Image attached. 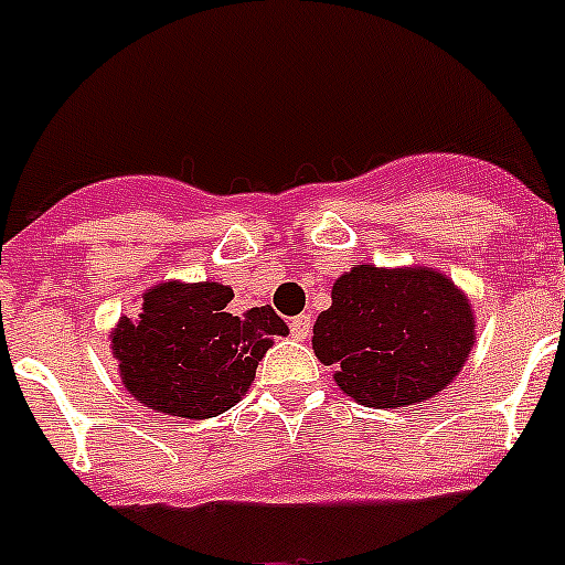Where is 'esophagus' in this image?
I'll list each match as a JSON object with an SVG mask.
<instances>
[{
  "label": "esophagus",
  "instance_id": "34e87169",
  "mask_svg": "<svg viewBox=\"0 0 565 565\" xmlns=\"http://www.w3.org/2000/svg\"><path fill=\"white\" fill-rule=\"evenodd\" d=\"M310 324H313V322H310L308 313H299V317H294L291 322H288V328H291L294 339L305 341V339H308V335H310Z\"/></svg>",
  "mask_w": 565,
  "mask_h": 565
}]
</instances>
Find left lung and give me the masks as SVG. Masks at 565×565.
<instances>
[{
    "mask_svg": "<svg viewBox=\"0 0 565 565\" xmlns=\"http://www.w3.org/2000/svg\"><path fill=\"white\" fill-rule=\"evenodd\" d=\"M473 313L428 268L359 266L341 274L313 324V353L361 406H412L443 392L468 361Z\"/></svg>",
    "mask_w": 565,
    "mask_h": 565,
    "instance_id": "left-lung-1",
    "label": "left lung"
}]
</instances>
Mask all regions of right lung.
<instances>
[{"instance_id": "1", "label": "right lung", "mask_w": 565, "mask_h": 565, "mask_svg": "<svg viewBox=\"0 0 565 565\" xmlns=\"http://www.w3.org/2000/svg\"><path fill=\"white\" fill-rule=\"evenodd\" d=\"M232 288L164 282L142 297L137 319H120L111 350L126 390L157 412L204 420L241 401L257 361L286 322L271 305L230 313Z\"/></svg>"}]
</instances>
